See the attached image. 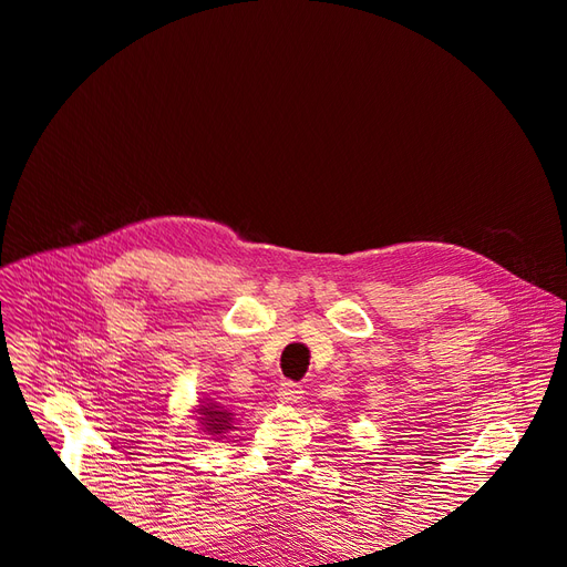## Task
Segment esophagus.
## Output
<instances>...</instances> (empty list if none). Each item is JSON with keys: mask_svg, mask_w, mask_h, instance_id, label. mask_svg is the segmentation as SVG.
Instances as JSON below:
<instances>
[{"mask_svg": "<svg viewBox=\"0 0 567 567\" xmlns=\"http://www.w3.org/2000/svg\"><path fill=\"white\" fill-rule=\"evenodd\" d=\"M302 385L300 383H293V381H284L281 385H279V390H277V398H279V402H284V404H296L300 398H302Z\"/></svg>", "mask_w": 567, "mask_h": 567, "instance_id": "34e87169", "label": "esophagus"}]
</instances>
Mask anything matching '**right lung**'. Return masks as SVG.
<instances>
[{
  "label": "right lung",
  "mask_w": 567,
  "mask_h": 567,
  "mask_svg": "<svg viewBox=\"0 0 567 567\" xmlns=\"http://www.w3.org/2000/svg\"><path fill=\"white\" fill-rule=\"evenodd\" d=\"M200 416H203L200 421L205 423V431H208V433L219 435V433H225L231 427V414H229V409H225V406H217V404L203 406Z\"/></svg>",
  "instance_id": "right-lung-1"
}]
</instances>
